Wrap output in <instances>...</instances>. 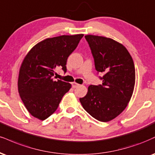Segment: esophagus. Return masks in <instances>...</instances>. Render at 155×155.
Listing matches in <instances>:
<instances>
[{
  "mask_svg": "<svg viewBox=\"0 0 155 155\" xmlns=\"http://www.w3.org/2000/svg\"><path fill=\"white\" fill-rule=\"evenodd\" d=\"M71 85H72L73 88H76V87H79V84H77V83H76V82H72L71 83Z\"/></svg>",
  "mask_w": 155,
  "mask_h": 155,
  "instance_id": "obj_1",
  "label": "esophagus"
}]
</instances>
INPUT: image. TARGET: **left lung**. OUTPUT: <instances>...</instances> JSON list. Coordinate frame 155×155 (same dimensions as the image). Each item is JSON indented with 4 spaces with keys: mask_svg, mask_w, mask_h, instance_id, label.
Listing matches in <instances>:
<instances>
[{
    "mask_svg": "<svg viewBox=\"0 0 155 155\" xmlns=\"http://www.w3.org/2000/svg\"><path fill=\"white\" fill-rule=\"evenodd\" d=\"M94 67L103 76L102 84L90 85L86 96L80 98L84 109L101 122L120 115L127 106L135 84L133 59L123 45L105 37L86 35Z\"/></svg>",
    "mask_w": 155,
    "mask_h": 155,
    "instance_id": "left-lung-1",
    "label": "left lung"
}]
</instances>
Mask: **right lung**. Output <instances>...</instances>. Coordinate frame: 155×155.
I'll return each instance as SVG.
<instances>
[{
  "instance_id": "obj_1",
  "label": "right lung",
  "mask_w": 155,
  "mask_h": 155,
  "mask_svg": "<svg viewBox=\"0 0 155 155\" xmlns=\"http://www.w3.org/2000/svg\"><path fill=\"white\" fill-rule=\"evenodd\" d=\"M84 35H62L48 38L31 48L19 70L18 89L29 113L45 120L57 110L71 84L53 76L56 68L66 72L67 59Z\"/></svg>"
}]
</instances>
